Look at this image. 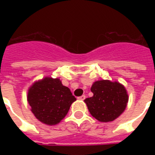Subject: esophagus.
Listing matches in <instances>:
<instances>
[{"label":"esophagus","mask_w":155,"mask_h":155,"mask_svg":"<svg viewBox=\"0 0 155 155\" xmlns=\"http://www.w3.org/2000/svg\"><path fill=\"white\" fill-rule=\"evenodd\" d=\"M84 99H85V95H81L80 97H78V100H79V101H84Z\"/></svg>","instance_id":"1"}]
</instances>
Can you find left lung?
<instances>
[{
    "mask_svg": "<svg viewBox=\"0 0 155 155\" xmlns=\"http://www.w3.org/2000/svg\"><path fill=\"white\" fill-rule=\"evenodd\" d=\"M93 96L84 103L92 116L100 122L113 121L123 113L129 101L125 87L118 81L101 80L93 83Z\"/></svg>",
    "mask_w": 155,
    "mask_h": 155,
    "instance_id": "8db88e82",
    "label": "left lung"
}]
</instances>
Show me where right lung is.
I'll return each instance as SVG.
<instances>
[{
	"label": "right lung",
	"instance_id": "1",
	"mask_svg": "<svg viewBox=\"0 0 155 155\" xmlns=\"http://www.w3.org/2000/svg\"><path fill=\"white\" fill-rule=\"evenodd\" d=\"M75 101L71 90L63 85L59 78L46 76L36 81L27 93L31 112L39 121L47 125L60 123Z\"/></svg>",
	"mask_w": 155,
	"mask_h": 155
}]
</instances>
